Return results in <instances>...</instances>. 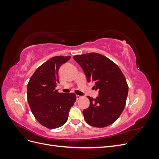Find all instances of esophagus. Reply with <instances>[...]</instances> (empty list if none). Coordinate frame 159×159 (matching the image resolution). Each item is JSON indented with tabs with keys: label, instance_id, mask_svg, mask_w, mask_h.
<instances>
[{
	"label": "esophagus",
	"instance_id": "34e87169",
	"mask_svg": "<svg viewBox=\"0 0 159 159\" xmlns=\"http://www.w3.org/2000/svg\"><path fill=\"white\" fill-rule=\"evenodd\" d=\"M80 98H81V96L78 95H76V99H80Z\"/></svg>",
	"mask_w": 159,
	"mask_h": 159
}]
</instances>
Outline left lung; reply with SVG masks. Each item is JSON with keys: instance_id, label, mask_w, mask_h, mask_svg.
Returning <instances> with one entry per match:
<instances>
[{"instance_id": "8db88e82", "label": "left lung", "mask_w": 159, "mask_h": 159, "mask_svg": "<svg viewBox=\"0 0 159 159\" xmlns=\"http://www.w3.org/2000/svg\"><path fill=\"white\" fill-rule=\"evenodd\" d=\"M74 59L83 69L88 82L93 81L98 98L88 96L90 105L83 111L89 125L102 128L113 123L125 107L129 87L124 74L113 61L98 53L76 55Z\"/></svg>"}]
</instances>
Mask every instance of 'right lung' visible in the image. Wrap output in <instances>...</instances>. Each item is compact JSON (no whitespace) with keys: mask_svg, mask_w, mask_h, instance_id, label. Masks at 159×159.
<instances>
[{"mask_svg":"<svg viewBox=\"0 0 159 159\" xmlns=\"http://www.w3.org/2000/svg\"><path fill=\"white\" fill-rule=\"evenodd\" d=\"M70 56L53 57L38 67L27 86V99L32 113L42 125L48 129L61 127L68 121L70 108L76 101L74 93H58L60 66Z\"/></svg>","mask_w":159,"mask_h":159,"instance_id":"right-lung-1","label":"right lung"}]
</instances>
